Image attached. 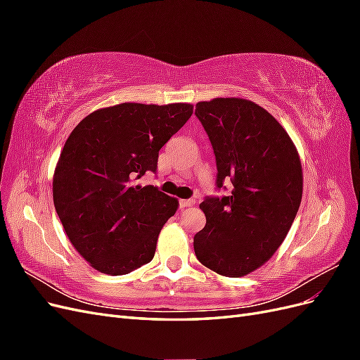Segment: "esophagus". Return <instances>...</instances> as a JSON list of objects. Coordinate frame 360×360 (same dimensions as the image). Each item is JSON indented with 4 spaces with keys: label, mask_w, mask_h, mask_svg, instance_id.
I'll return each instance as SVG.
<instances>
[{
    "label": "esophagus",
    "mask_w": 360,
    "mask_h": 360,
    "mask_svg": "<svg viewBox=\"0 0 360 360\" xmlns=\"http://www.w3.org/2000/svg\"><path fill=\"white\" fill-rule=\"evenodd\" d=\"M195 204V200L193 198H189V200H180L179 205L180 209H186V207H192Z\"/></svg>",
    "instance_id": "1"
}]
</instances>
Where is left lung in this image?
<instances>
[{"mask_svg":"<svg viewBox=\"0 0 360 360\" xmlns=\"http://www.w3.org/2000/svg\"><path fill=\"white\" fill-rule=\"evenodd\" d=\"M216 158V189L200 209L205 226L193 237L198 261L216 274L238 278L276 252L302 201V163L285 129L264 108L217 97L195 106Z\"/></svg>","mask_w":360,"mask_h":360,"instance_id":"left-lung-1","label":"left lung"}]
</instances>
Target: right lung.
<instances>
[{"instance_id":"obj_1","label":"right lung","mask_w":360,"mask_h":360,"mask_svg":"<svg viewBox=\"0 0 360 360\" xmlns=\"http://www.w3.org/2000/svg\"><path fill=\"white\" fill-rule=\"evenodd\" d=\"M193 112L189 103H120L86 115L63 147L52 192L70 243L102 274L150 263L179 201L135 181L156 172L159 150Z\"/></svg>"}]
</instances>
